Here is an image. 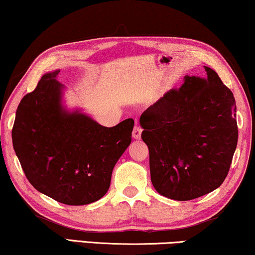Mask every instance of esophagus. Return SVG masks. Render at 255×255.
Wrapping results in <instances>:
<instances>
[{
	"instance_id": "1",
	"label": "esophagus",
	"mask_w": 255,
	"mask_h": 255,
	"mask_svg": "<svg viewBox=\"0 0 255 255\" xmlns=\"http://www.w3.org/2000/svg\"><path fill=\"white\" fill-rule=\"evenodd\" d=\"M141 132H142V128H141L140 127H134V128H133L132 131V136L134 139H140L141 138Z\"/></svg>"
}]
</instances>
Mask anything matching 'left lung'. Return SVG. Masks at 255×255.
<instances>
[{
	"label": "left lung",
	"instance_id": "left-lung-1",
	"mask_svg": "<svg viewBox=\"0 0 255 255\" xmlns=\"http://www.w3.org/2000/svg\"><path fill=\"white\" fill-rule=\"evenodd\" d=\"M205 70V78L185 76L181 87L171 89L140 117L152 186L175 201L220 187L236 150L234 95L213 69Z\"/></svg>",
	"mask_w": 255,
	"mask_h": 255
}]
</instances>
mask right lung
I'll list each match as a JSON object with an SVG mask.
<instances>
[{"label":"right lung","instance_id":"right-lung-1","mask_svg":"<svg viewBox=\"0 0 255 255\" xmlns=\"http://www.w3.org/2000/svg\"><path fill=\"white\" fill-rule=\"evenodd\" d=\"M60 70L43 75L15 113L12 143L35 189L67 205L100 199L117 160L131 143L134 121L106 128L61 106Z\"/></svg>","mask_w":255,"mask_h":255}]
</instances>
